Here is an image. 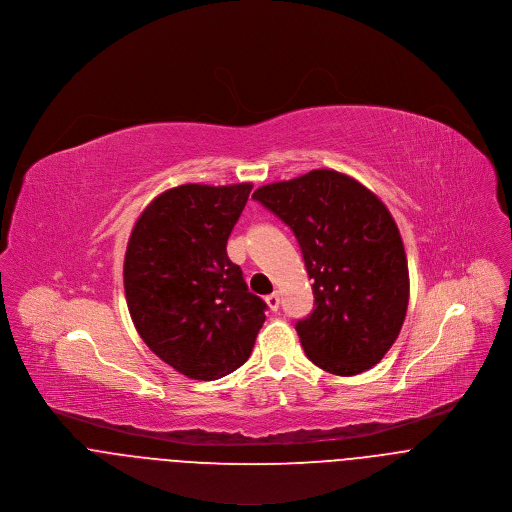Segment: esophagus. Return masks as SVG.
<instances>
[{
	"instance_id": "1",
	"label": "esophagus",
	"mask_w": 512,
	"mask_h": 512,
	"mask_svg": "<svg viewBox=\"0 0 512 512\" xmlns=\"http://www.w3.org/2000/svg\"><path fill=\"white\" fill-rule=\"evenodd\" d=\"M265 303H267V307L271 308L273 312H277L279 310V305H281V299H279V293H273V295H269V297H265Z\"/></svg>"
}]
</instances>
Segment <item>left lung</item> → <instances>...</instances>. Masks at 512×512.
<instances>
[{
	"instance_id": "left-lung-1",
	"label": "left lung",
	"mask_w": 512,
	"mask_h": 512,
	"mask_svg": "<svg viewBox=\"0 0 512 512\" xmlns=\"http://www.w3.org/2000/svg\"><path fill=\"white\" fill-rule=\"evenodd\" d=\"M295 233L314 305L297 322L308 360L336 376L376 366L396 342L409 301L400 229L382 200L336 170H312L255 190Z\"/></svg>"
}]
</instances>
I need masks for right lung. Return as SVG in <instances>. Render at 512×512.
Returning a JSON list of instances; mask_svg holds the SVG:
<instances>
[{"label": "right lung", "mask_w": 512, "mask_h": 512, "mask_svg": "<svg viewBox=\"0 0 512 512\" xmlns=\"http://www.w3.org/2000/svg\"><path fill=\"white\" fill-rule=\"evenodd\" d=\"M251 184H184L154 198L124 255V293L146 346L176 372L211 382L243 366L267 305L247 291L227 239Z\"/></svg>", "instance_id": "right-lung-1"}]
</instances>
